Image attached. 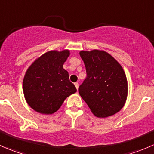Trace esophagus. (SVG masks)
<instances>
[{
    "instance_id": "esophagus-1",
    "label": "esophagus",
    "mask_w": 154,
    "mask_h": 154,
    "mask_svg": "<svg viewBox=\"0 0 154 154\" xmlns=\"http://www.w3.org/2000/svg\"><path fill=\"white\" fill-rule=\"evenodd\" d=\"M74 86H76L77 89H78V88H79V83H74Z\"/></svg>"
}]
</instances>
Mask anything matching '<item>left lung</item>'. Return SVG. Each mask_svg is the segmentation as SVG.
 I'll list each match as a JSON object with an SVG mask.
<instances>
[{"instance_id": "8db88e82", "label": "left lung", "mask_w": 154, "mask_h": 154, "mask_svg": "<svg viewBox=\"0 0 154 154\" xmlns=\"http://www.w3.org/2000/svg\"><path fill=\"white\" fill-rule=\"evenodd\" d=\"M87 77L78 88L80 95L98 118L115 115L125 106L128 93L122 66L104 51H81Z\"/></svg>"}]
</instances>
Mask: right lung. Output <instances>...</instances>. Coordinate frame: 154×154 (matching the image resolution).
Segmentation results:
<instances>
[{"label":"right lung","mask_w":154,"mask_h":154,"mask_svg":"<svg viewBox=\"0 0 154 154\" xmlns=\"http://www.w3.org/2000/svg\"><path fill=\"white\" fill-rule=\"evenodd\" d=\"M69 55L68 50L48 51L27 68L23 80L24 98L37 112L53 114L68 96L77 91L63 68Z\"/></svg>","instance_id":"right-lung-1"}]
</instances>
